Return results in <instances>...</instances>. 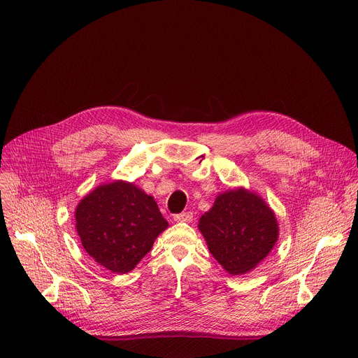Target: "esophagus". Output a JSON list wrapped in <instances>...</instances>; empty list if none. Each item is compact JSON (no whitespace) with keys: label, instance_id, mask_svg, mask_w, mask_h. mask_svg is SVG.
I'll use <instances>...</instances> for the list:
<instances>
[{"label":"esophagus","instance_id":"1","mask_svg":"<svg viewBox=\"0 0 358 358\" xmlns=\"http://www.w3.org/2000/svg\"><path fill=\"white\" fill-rule=\"evenodd\" d=\"M174 222H178V223H182V222L189 223V222H193V213L192 211H184V213L176 214Z\"/></svg>","mask_w":358,"mask_h":358}]
</instances>
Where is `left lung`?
<instances>
[{
	"label": "left lung",
	"instance_id": "obj_1",
	"mask_svg": "<svg viewBox=\"0 0 358 358\" xmlns=\"http://www.w3.org/2000/svg\"><path fill=\"white\" fill-rule=\"evenodd\" d=\"M199 230L210 253L231 276L253 271L279 237L273 210L245 187L220 193L200 217Z\"/></svg>",
	"mask_w": 358,
	"mask_h": 358
}]
</instances>
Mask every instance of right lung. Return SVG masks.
Masks as SVG:
<instances>
[{
    "instance_id": "right-lung-1",
    "label": "right lung",
    "mask_w": 358,
    "mask_h": 358,
    "mask_svg": "<svg viewBox=\"0 0 358 358\" xmlns=\"http://www.w3.org/2000/svg\"><path fill=\"white\" fill-rule=\"evenodd\" d=\"M87 255L115 273H128L169 227L154 200L134 182L115 180L87 193L75 210Z\"/></svg>"
}]
</instances>
